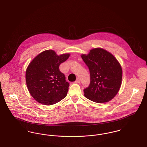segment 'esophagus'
<instances>
[{"mask_svg":"<svg viewBox=\"0 0 147 147\" xmlns=\"http://www.w3.org/2000/svg\"><path fill=\"white\" fill-rule=\"evenodd\" d=\"M80 79H79V78H77V80H76V82H75V83H80Z\"/></svg>","mask_w":147,"mask_h":147,"instance_id":"34e87169","label":"esophagus"}]
</instances>
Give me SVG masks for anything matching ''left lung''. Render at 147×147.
Masks as SVG:
<instances>
[{"label":"left lung","mask_w":147,"mask_h":147,"mask_svg":"<svg viewBox=\"0 0 147 147\" xmlns=\"http://www.w3.org/2000/svg\"><path fill=\"white\" fill-rule=\"evenodd\" d=\"M81 57L88 67L90 83L84 90L87 99L98 103L109 102L118 93L122 80L119 62L110 52L101 48L92 49Z\"/></svg>","instance_id":"1"}]
</instances>
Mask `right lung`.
Returning a JSON list of instances; mask_svg holds the SVG:
<instances>
[{
    "instance_id": "right-lung-1",
    "label": "right lung",
    "mask_w": 147,
    "mask_h": 147,
    "mask_svg": "<svg viewBox=\"0 0 147 147\" xmlns=\"http://www.w3.org/2000/svg\"><path fill=\"white\" fill-rule=\"evenodd\" d=\"M70 55L65 53L58 55L53 50H47L37 55L29 64L26 73V86L30 95L38 103L51 105L67 95L69 84L59 67Z\"/></svg>"
}]
</instances>
